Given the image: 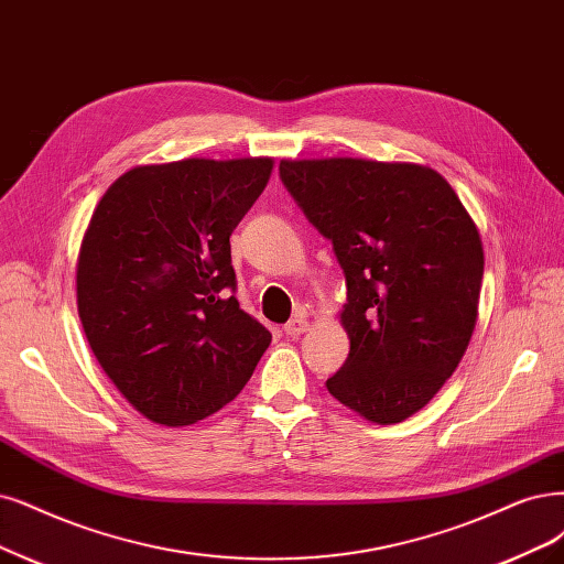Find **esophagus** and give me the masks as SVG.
I'll list each match as a JSON object with an SVG mask.
<instances>
[{
  "mask_svg": "<svg viewBox=\"0 0 564 564\" xmlns=\"http://www.w3.org/2000/svg\"><path fill=\"white\" fill-rule=\"evenodd\" d=\"M306 329H308V321H306L304 314H297L295 318H290L285 323V327H283V332H285L288 337H300V335H304Z\"/></svg>",
  "mask_w": 564,
  "mask_h": 564,
  "instance_id": "obj_1",
  "label": "esophagus"
}]
</instances>
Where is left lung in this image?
I'll return each mask as SVG.
<instances>
[{"instance_id": "8db88e82", "label": "left lung", "mask_w": 564, "mask_h": 564, "mask_svg": "<svg viewBox=\"0 0 564 564\" xmlns=\"http://www.w3.org/2000/svg\"><path fill=\"white\" fill-rule=\"evenodd\" d=\"M279 176L346 276L350 350L329 394L371 423H402L469 346L484 281L478 229L446 178L421 164L283 160Z\"/></svg>"}]
</instances>
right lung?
Listing matches in <instances>:
<instances>
[{
    "mask_svg": "<svg viewBox=\"0 0 564 564\" xmlns=\"http://www.w3.org/2000/svg\"><path fill=\"white\" fill-rule=\"evenodd\" d=\"M274 160L137 166L99 199L76 267L97 362L153 423H197L232 402L271 335L239 306L229 235Z\"/></svg>",
    "mask_w": 564,
    "mask_h": 564,
    "instance_id": "obj_1",
    "label": "right lung"
}]
</instances>
